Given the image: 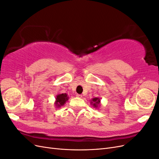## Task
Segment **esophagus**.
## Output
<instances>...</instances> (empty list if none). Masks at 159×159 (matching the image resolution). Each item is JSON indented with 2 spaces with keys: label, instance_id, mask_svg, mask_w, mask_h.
<instances>
[{
  "label": "esophagus",
  "instance_id": "34e87169",
  "mask_svg": "<svg viewBox=\"0 0 159 159\" xmlns=\"http://www.w3.org/2000/svg\"><path fill=\"white\" fill-rule=\"evenodd\" d=\"M76 96H77V97H78V98H82V95H81V94H77Z\"/></svg>",
  "mask_w": 159,
  "mask_h": 159
}]
</instances>
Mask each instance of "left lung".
Instances as JSON below:
<instances>
[{"label": "left lung", "mask_w": 159, "mask_h": 159, "mask_svg": "<svg viewBox=\"0 0 159 159\" xmlns=\"http://www.w3.org/2000/svg\"><path fill=\"white\" fill-rule=\"evenodd\" d=\"M100 102L101 100L99 98H93L92 100H91V104L94 107L98 108L100 105Z\"/></svg>", "instance_id": "obj_1"}]
</instances>
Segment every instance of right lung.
<instances>
[{
	"label": "right lung",
	"instance_id": "obj_1",
	"mask_svg": "<svg viewBox=\"0 0 159 159\" xmlns=\"http://www.w3.org/2000/svg\"><path fill=\"white\" fill-rule=\"evenodd\" d=\"M67 100H68V95L66 93L58 94L56 96V102H55L56 106L57 108L63 106L67 102Z\"/></svg>",
	"mask_w": 159,
	"mask_h": 159
}]
</instances>
